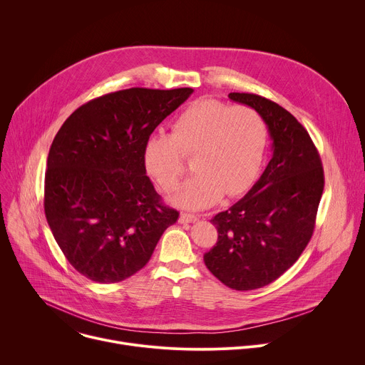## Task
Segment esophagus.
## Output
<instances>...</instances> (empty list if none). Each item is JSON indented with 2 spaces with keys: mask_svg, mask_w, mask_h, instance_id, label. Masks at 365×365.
<instances>
[{
  "mask_svg": "<svg viewBox=\"0 0 365 365\" xmlns=\"http://www.w3.org/2000/svg\"><path fill=\"white\" fill-rule=\"evenodd\" d=\"M199 220V215H195V214H180L179 217V222L180 224H190V222H196Z\"/></svg>",
  "mask_w": 365,
  "mask_h": 365,
  "instance_id": "34e87169",
  "label": "esophagus"
}]
</instances>
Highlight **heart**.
I'll use <instances>...</instances> for the list:
<instances>
[{
    "instance_id": "1",
    "label": "heart",
    "mask_w": 365,
    "mask_h": 365,
    "mask_svg": "<svg viewBox=\"0 0 365 365\" xmlns=\"http://www.w3.org/2000/svg\"><path fill=\"white\" fill-rule=\"evenodd\" d=\"M267 141L266 124L255 110L217 99H200L180 113L172 134L153 133L143 147L147 173L165 190L176 187L185 158H193V178L172 197L182 210L215 205L224 193H244L262 169Z\"/></svg>"
}]
</instances>
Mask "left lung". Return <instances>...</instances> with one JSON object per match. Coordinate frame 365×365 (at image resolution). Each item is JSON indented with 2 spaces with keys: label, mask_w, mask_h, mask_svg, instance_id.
<instances>
[{
  "label": "left lung",
  "mask_w": 365,
  "mask_h": 365,
  "mask_svg": "<svg viewBox=\"0 0 365 365\" xmlns=\"http://www.w3.org/2000/svg\"><path fill=\"white\" fill-rule=\"evenodd\" d=\"M228 98L262 115L273 141L255 185L211 220L218 241L203 255L220 282L244 292L270 284L296 263L314 234L325 180L314 141L289 111L255 93Z\"/></svg>",
  "instance_id": "8db88e82"
}]
</instances>
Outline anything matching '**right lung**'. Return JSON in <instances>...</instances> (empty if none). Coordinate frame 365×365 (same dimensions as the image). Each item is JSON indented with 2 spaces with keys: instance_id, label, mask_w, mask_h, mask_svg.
Returning a JSON list of instances; mask_svg holds the SVG:
<instances>
[{
  "instance_id": "1",
  "label": "right lung",
  "mask_w": 365,
  "mask_h": 365,
  "mask_svg": "<svg viewBox=\"0 0 365 365\" xmlns=\"http://www.w3.org/2000/svg\"><path fill=\"white\" fill-rule=\"evenodd\" d=\"M192 88H131L79 107L51 143L44 214L68 262L96 283H117L150 259L179 212L145 175V138Z\"/></svg>"
}]
</instances>
